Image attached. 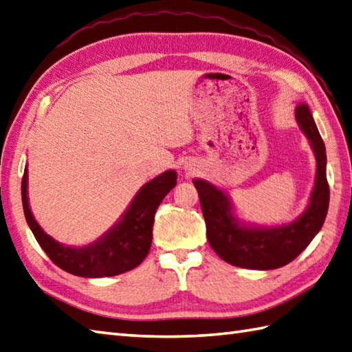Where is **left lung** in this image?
Segmentation results:
<instances>
[{"label": "left lung", "mask_w": 352, "mask_h": 352, "mask_svg": "<svg viewBox=\"0 0 352 352\" xmlns=\"http://www.w3.org/2000/svg\"><path fill=\"white\" fill-rule=\"evenodd\" d=\"M295 116L310 140L318 168L315 189L311 192L307 210L289 226L274 228H246L239 226L231 213L228 198L210 183L193 180L206 219L208 243L230 265L260 271L281 267L300 256L324 226L330 204L325 145L305 104L296 107Z\"/></svg>", "instance_id": "1"}]
</instances>
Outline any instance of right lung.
Instances as JSON below:
<instances>
[{"label":"right lung","instance_id":"1","mask_svg":"<svg viewBox=\"0 0 352 352\" xmlns=\"http://www.w3.org/2000/svg\"><path fill=\"white\" fill-rule=\"evenodd\" d=\"M175 184V170L163 172L148 182L134 197L122 219L98 241L83 248H71L56 242L34 221L27 198V169L21 184L22 207L30 230L52 263L72 275L101 278L131 271L144 261L151 248L157 207Z\"/></svg>","mask_w":352,"mask_h":352}]
</instances>
